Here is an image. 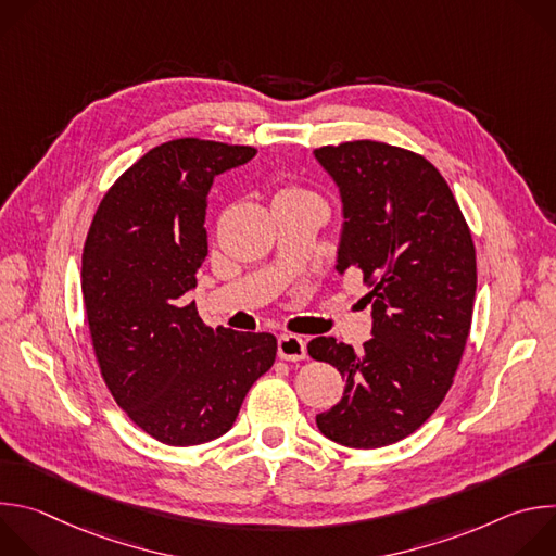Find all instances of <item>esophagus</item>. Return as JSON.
Wrapping results in <instances>:
<instances>
[{"mask_svg":"<svg viewBox=\"0 0 556 556\" xmlns=\"http://www.w3.org/2000/svg\"><path fill=\"white\" fill-rule=\"evenodd\" d=\"M277 354L283 361H303L307 356L305 341L296 334H281L277 339Z\"/></svg>","mask_w":556,"mask_h":556,"instance_id":"1","label":"esophagus"}]
</instances>
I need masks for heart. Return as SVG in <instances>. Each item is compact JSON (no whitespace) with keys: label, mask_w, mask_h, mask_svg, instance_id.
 Instances as JSON below:
<instances>
[{"label":"heart","mask_w":556,"mask_h":556,"mask_svg":"<svg viewBox=\"0 0 556 556\" xmlns=\"http://www.w3.org/2000/svg\"><path fill=\"white\" fill-rule=\"evenodd\" d=\"M294 193H299V191H292V189H286V191H281L277 198H283V195H294Z\"/></svg>","instance_id":"1"}]
</instances>
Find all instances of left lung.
<instances>
[{"label": "left lung", "instance_id": "1", "mask_svg": "<svg viewBox=\"0 0 556 556\" xmlns=\"http://www.w3.org/2000/svg\"><path fill=\"white\" fill-rule=\"evenodd\" d=\"M339 187L337 270L363 273L371 339L361 352L316 337L314 361L345 378L343 399L316 416L337 444L380 448L420 429L453 384L472 319L478 266L466 219L427 157L376 140L314 149Z\"/></svg>", "mask_w": 556, "mask_h": 556}]
</instances>
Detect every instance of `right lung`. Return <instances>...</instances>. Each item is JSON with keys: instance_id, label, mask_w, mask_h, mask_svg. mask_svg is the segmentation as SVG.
Segmentation results:
<instances>
[{"instance_id": "right-lung-1", "label": "right lung", "mask_w": 556, "mask_h": 556, "mask_svg": "<svg viewBox=\"0 0 556 556\" xmlns=\"http://www.w3.org/2000/svg\"><path fill=\"white\" fill-rule=\"evenodd\" d=\"M255 153L200 138L153 147L105 193L84 247L81 292L105 384L169 446L224 435L275 363L273 334L213 330L189 294L208 255L213 180Z\"/></svg>"}]
</instances>
